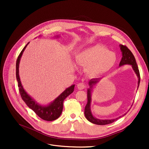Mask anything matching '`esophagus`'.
<instances>
[{"label": "esophagus", "mask_w": 149, "mask_h": 149, "mask_svg": "<svg viewBox=\"0 0 149 149\" xmlns=\"http://www.w3.org/2000/svg\"><path fill=\"white\" fill-rule=\"evenodd\" d=\"M77 88L80 90L84 89V88H86V84L84 83H80L77 84Z\"/></svg>", "instance_id": "obj_1"}]
</instances>
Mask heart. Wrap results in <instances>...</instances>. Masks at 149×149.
I'll use <instances>...</instances> for the list:
<instances>
[{
	"label": "heart",
	"mask_w": 149,
	"mask_h": 149,
	"mask_svg": "<svg viewBox=\"0 0 149 149\" xmlns=\"http://www.w3.org/2000/svg\"><path fill=\"white\" fill-rule=\"evenodd\" d=\"M76 58L80 65L87 67L88 73L92 76L100 75L107 72L113 68L116 60L114 52L98 45L82 51Z\"/></svg>",
	"instance_id": "1"
}]
</instances>
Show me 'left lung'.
I'll return each instance as SVG.
<instances>
[{"label": "left lung", "instance_id": "8db88e82", "mask_svg": "<svg viewBox=\"0 0 149 149\" xmlns=\"http://www.w3.org/2000/svg\"><path fill=\"white\" fill-rule=\"evenodd\" d=\"M120 49L122 52V55L123 57L121 58V60L120 63V66H123L124 65H130L132 66L133 69L135 71V74H136L138 78V86L139 85L140 83V74H139V71L138 69V67L137 66L136 62L135 60V58L134 57V55H133L132 52L130 51V49L127 48L126 46H124L123 45H120ZM100 79H91L89 82V88L88 89V103L85 106L84 108V115L86 119L90 121L92 123H93L97 125H106L108 124H111L113 122L115 121L116 120H118V118H121V116L118 117V118H115V119H112V120H99L96 118H95L93 116L91 113V91H92V88H93V86H95L97 83L99 82ZM126 114H124L125 115Z\"/></svg>", "mask_w": 149, "mask_h": 149}]
</instances>
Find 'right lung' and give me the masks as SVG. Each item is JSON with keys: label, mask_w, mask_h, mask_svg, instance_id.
I'll return each instance as SVG.
<instances>
[{"label": "right lung", "mask_w": 149, "mask_h": 149, "mask_svg": "<svg viewBox=\"0 0 149 149\" xmlns=\"http://www.w3.org/2000/svg\"><path fill=\"white\" fill-rule=\"evenodd\" d=\"M28 43H28V44H26V46L23 48V49L19 55L16 61V79L18 82V87L20 96L22 100L26 103V104L30 109H32L40 118L43 120L48 121L56 120L61 114L63 107V101L68 96H69L70 93H72L74 92L75 85L73 84L71 86L67 88L56 100H54L52 103L49 104L48 106H44L37 103L35 100L31 98L25 92L24 89H23L19 74V68L20 58L22 56L23 51H24Z\"/></svg>", "instance_id": "add662e5"}]
</instances>
